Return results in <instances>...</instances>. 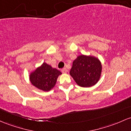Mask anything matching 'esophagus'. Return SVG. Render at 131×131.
<instances>
[{"mask_svg": "<svg viewBox=\"0 0 131 131\" xmlns=\"http://www.w3.org/2000/svg\"><path fill=\"white\" fill-rule=\"evenodd\" d=\"M61 72H62L63 73H66L67 72V68H63L62 70H61Z\"/></svg>", "mask_w": 131, "mask_h": 131, "instance_id": "34e87169", "label": "esophagus"}]
</instances>
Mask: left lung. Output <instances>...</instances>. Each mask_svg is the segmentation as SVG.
<instances>
[{"instance_id": "8db88e82", "label": "left lung", "mask_w": 131, "mask_h": 131, "mask_svg": "<svg viewBox=\"0 0 131 131\" xmlns=\"http://www.w3.org/2000/svg\"><path fill=\"white\" fill-rule=\"evenodd\" d=\"M102 64L99 58L92 55L80 54L73 61L70 74L78 86L90 88L100 80Z\"/></svg>"}]
</instances>
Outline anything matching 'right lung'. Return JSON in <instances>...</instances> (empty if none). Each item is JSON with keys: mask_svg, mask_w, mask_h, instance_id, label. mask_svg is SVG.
I'll return each mask as SVG.
<instances>
[{"mask_svg": "<svg viewBox=\"0 0 131 131\" xmlns=\"http://www.w3.org/2000/svg\"><path fill=\"white\" fill-rule=\"evenodd\" d=\"M62 74L57 69L45 62L37 67L29 74V80L33 86L43 91H49L55 86L58 77Z\"/></svg>", "mask_w": 131, "mask_h": 131, "instance_id": "1", "label": "right lung"}]
</instances>
